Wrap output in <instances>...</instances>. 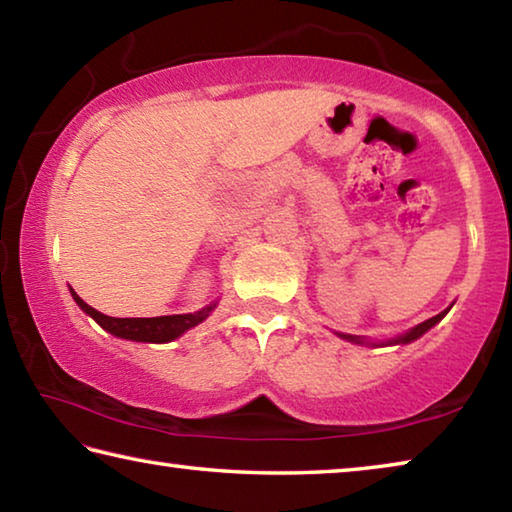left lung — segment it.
I'll list each match as a JSON object with an SVG mask.
<instances>
[{"label": "left lung", "mask_w": 512, "mask_h": 512, "mask_svg": "<svg viewBox=\"0 0 512 512\" xmlns=\"http://www.w3.org/2000/svg\"><path fill=\"white\" fill-rule=\"evenodd\" d=\"M445 314H447V311H440L438 316H433V318H429V320H424V323H420L418 327H413L411 332H406L404 336H400V339H395L393 343H411V341H415V339H420V336H422L424 332H427V329H431L433 325H436L438 320H443V318H445ZM341 336H343V339L352 341V343H363V341L359 339V336H350V334H341Z\"/></svg>", "instance_id": "left-lung-1"}]
</instances>
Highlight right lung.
I'll list each match as a JSON object with an SVG mask.
<instances>
[{
  "instance_id": "1",
  "label": "right lung",
  "mask_w": 512,
  "mask_h": 512,
  "mask_svg": "<svg viewBox=\"0 0 512 512\" xmlns=\"http://www.w3.org/2000/svg\"><path fill=\"white\" fill-rule=\"evenodd\" d=\"M72 296L76 300L85 314H90L97 323L106 329V332L121 336V339H131V341H146V343H167L178 339L180 334L187 332L189 327H194L198 323H203L207 314L214 307H207L203 311H196V314H183V316H158V318H112L101 314L94 307H90L88 302H83L76 293L72 291Z\"/></svg>"
}]
</instances>
